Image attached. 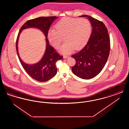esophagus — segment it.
<instances>
[{"mask_svg": "<svg viewBox=\"0 0 129 129\" xmlns=\"http://www.w3.org/2000/svg\"><path fill=\"white\" fill-rule=\"evenodd\" d=\"M69 57V56H67V55H64V56H63V58H65V59L68 58Z\"/></svg>", "mask_w": 129, "mask_h": 129, "instance_id": "obj_1", "label": "esophagus"}]
</instances>
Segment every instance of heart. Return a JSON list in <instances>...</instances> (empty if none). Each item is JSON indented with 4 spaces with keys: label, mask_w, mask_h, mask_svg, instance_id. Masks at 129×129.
<instances>
[{
    "label": "heart",
    "mask_w": 129,
    "mask_h": 129,
    "mask_svg": "<svg viewBox=\"0 0 129 129\" xmlns=\"http://www.w3.org/2000/svg\"><path fill=\"white\" fill-rule=\"evenodd\" d=\"M55 29L51 28L47 36L50 42L58 48L64 40L60 52L63 54L70 53L74 49L78 50L84 47L91 33V25L86 19L63 18L55 25Z\"/></svg>",
    "instance_id": "1"
}]
</instances>
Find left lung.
Segmentation results:
<instances>
[{
	"instance_id": "1",
	"label": "left lung",
	"mask_w": 129,
	"mask_h": 129,
	"mask_svg": "<svg viewBox=\"0 0 129 129\" xmlns=\"http://www.w3.org/2000/svg\"><path fill=\"white\" fill-rule=\"evenodd\" d=\"M80 16L86 17L89 20L92 31L86 46L72 55L76 61L72 72L82 79H90L102 71L107 62L110 50V37L102 22L87 15Z\"/></svg>"
}]
</instances>
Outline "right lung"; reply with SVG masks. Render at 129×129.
<instances>
[{"label": "right lung", "instance_id": "1", "mask_svg": "<svg viewBox=\"0 0 129 129\" xmlns=\"http://www.w3.org/2000/svg\"><path fill=\"white\" fill-rule=\"evenodd\" d=\"M58 17H40L27 21L22 25L19 32L16 43V49L20 63L25 72L32 78L39 82H46L54 77L57 73L55 63L63 58L51 46L49 45L47 39V33L53 22ZM36 28L42 30L44 33L47 45L45 53L41 60L37 63L28 64L25 63L18 55V42L21 31L28 28Z\"/></svg>", "mask_w": 129, "mask_h": 129}]
</instances>
